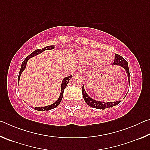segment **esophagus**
Returning a JSON list of instances; mask_svg holds the SVG:
<instances>
[{
  "mask_svg": "<svg viewBox=\"0 0 150 150\" xmlns=\"http://www.w3.org/2000/svg\"><path fill=\"white\" fill-rule=\"evenodd\" d=\"M83 73H84V71L83 70H80L78 71L75 73V77H82L83 76Z\"/></svg>",
  "mask_w": 150,
  "mask_h": 150,
  "instance_id": "esophagus-1",
  "label": "esophagus"
}]
</instances>
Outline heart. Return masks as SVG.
I'll return each mask as SVG.
<instances>
[{
	"instance_id": "b5f03b06",
	"label": "heart",
	"mask_w": 150,
	"mask_h": 150,
	"mask_svg": "<svg viewBox=\"0 0 150 150\" xmlns=\"http://www.w3.org/2000/svg\"><path fill=\"white\" fill-rule=\"evenodd\" d=\"M77 57L83 63L88 65L96 63L100 67H105L109 65L113 60L112 54L110 52H101L99 50L87 49H83L79 51Z\"/></svg>"
}]
</instances>
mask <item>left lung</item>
I'll return each instance as SVG.
<instances>
[{"label":"left lung","mask_w":150,"mask_h":150,"mask_svg":"<svg viewBox=\"0 0 150 150\" xmlns=\"http://www.w3.org/2000/svg\"><path fill=\"white\" fill-rule=\"evenodd\" d=\"M112 65H119V66H120V67H123L124 69H125L127 76H128L129 85H130V71H129L128 65V62H127V61L126 59H124V58L121 56V55L116 54L115 56V62H114ZM82 93H83V98H84L85 103H87L88 106H91V107H93V108H95L97 109H102V110H104V109H105V108L113 107V106L118 105V104L121 102V100H118V101H116V102H107V103L106 102L105 103V102H102V101L94 100L92 98H91L90 96L87 95V93H86V91L85 90L84 85H83Z\"/></svg>","instance_id":"1"}]
</instances>
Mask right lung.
I'll list each match as a JSON object with an SVG mask.
<instances>
[{
	"label": "right lung",
	"instance_id": "right-lung-1",
	"mask_svg": "<svg viewBox=\"0 0 150 150\" xmlns=\"http://www.w3.org/2000/svg\"><path fill=\"white\" fill-rule=\"evenodd\" d=\"M54 48H55V45H48V46L42 48V49H38L34 51V52H33L31 54H30L28 56H27L26 57V59H25L22 63L21 68H20L19 75H18V83H19L20 75H21L22 71H23L25 69V68H26V63L30 58L33 57L35 56V55L41 54L42 52H43L45 50H50L54 49ZM71 78H72V75H70V76H69V77H66L63 79L62 81V85H61V93H60L59 97L54 103H53V104H52V105H48L46 106H43V107H35V108H34L35 110H37L38 111H45V110H51V109H53V108H55V107H57V106L60 104L61 101H62V98H63V92H64V89L65 88V87H67V83H69V81L70 79H71Z\"/></svg>",
	"mask_w": 150,
	"mask_h": 150
}]
</instances>
